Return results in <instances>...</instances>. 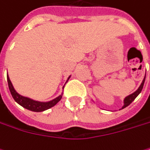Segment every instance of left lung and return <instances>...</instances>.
Listing matches in <instances>:
<instances>
[{
    "mask_svg": "<svg viewBox=\"0 0 150 150\" xmlns=\"http://www.w3.org/2000/svg\"><path fill=\"white\" fill-rule=\"evenodd\" d=\"M145 78H146V74H145V77H144V79H143V81H142V84L140 85V87H139L133 93H132V94H130V95H128V96H126V97L125 98V100H124V106L122 107V108L121 109H123V108H126V107H128L135 99H136V97L137 96L140 94L141 92H142V88H143V85H144V82H145Z\"/></svg>",
    "mask_w": 150,
    "mask_h": 150,
    "instance_id": "1",
    "label": "left lung"
}]
</instances>
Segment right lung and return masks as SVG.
I'll return each mask as SVG.
<instances>
[{
	"instance_id": "obj_1",
	"label": "right lung",
	"mask_w": 150,
	"mask_h": 150,
	"mask_svg": "<svg viewBox=\"0 0 150 150\" xmlns=\"http://www.w3.org/2000/svg\"><path fill=\"white\" fill-rule=\"evenodd\" d=\"M70 76L67 78V82L69 80ZM7 80H8V89H9V91L11 93L13 99L15 100V101L17 103H18L20 106H22L23 108L30 110V111H34V112H42V111H45L52 107H54L62 98V94L61 93L59 96H58L57 98L53 99L50 101H38V100H32L30 98H27V97H25V96H22L20 95L19 93H18L16 91V90L14 89L11 82L9 80V77L7 74ZM66 82V83H67ZM64 88V87H63Z\"/></svg>"
}]
</instances>
